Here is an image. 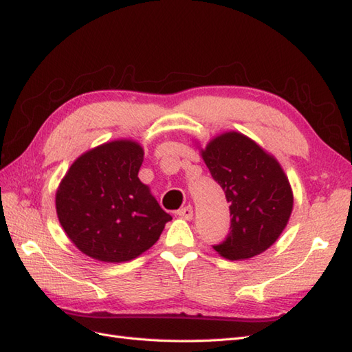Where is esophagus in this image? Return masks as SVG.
<instances>
[{
  "instance_id": "1",
  "label": "esophagus",
  "mask_w": 352,
  "mask_h": 352,
  "mask_svg": "<svg viewBox=\"0 0 352 352\" xmlns=\"http://www.w3.org/2000/svg\"><path fill=\"white\" fill-rule=\"evenodd\" d=\"M177 214H178L179 217L186 219V220H190V219L193 217V208H192L190 206H186V207H183V208H179Z\"/></svg>"
}]
</instances>
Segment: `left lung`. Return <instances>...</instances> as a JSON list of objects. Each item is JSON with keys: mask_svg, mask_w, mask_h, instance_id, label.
<instances>
[{"mask_svg": "<svg viewBox=\"0 0 352 352\" xmlns=\"http://www.w3.org/2000/svg\"><path fill=\"white\" fill-rule=\"evenodd\" d=\"M202 159L230 202V234L213 249L231 261L267 250L292 211L291 186L279 163L236 132L213 139Z\"/></svg>", "mask_w": 352, "mask_h": 352, "instance_id": "1", "label": "left lung"}]
</instances>
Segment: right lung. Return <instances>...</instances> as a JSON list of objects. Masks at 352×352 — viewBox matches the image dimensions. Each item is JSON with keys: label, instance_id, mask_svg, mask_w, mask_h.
Instances as JSON below:
<instances>
[{"label": "right lung", "instance_id": "obj_1", "mask_svg": "<svg viewBox=\"0 0 352 352\" xmlns=\"http://www.w3.org/2000/svg\"><path fill=\"white\" fill-rule=\"evenodd\" d=\"M144 151L113 141L82 154L56 192L63 230L85 255L124 263L150 249L170 217L139 182Z\"/></svg>", "mask_w": 352, "mask_h": 352}]
</instances>
